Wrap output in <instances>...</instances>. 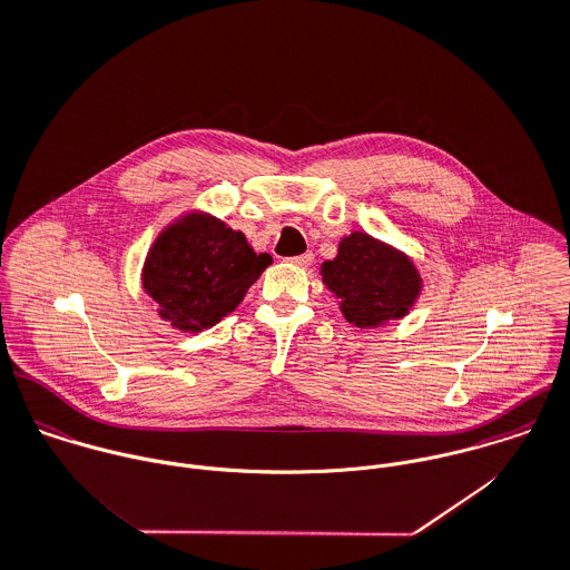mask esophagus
<instances>
[{
  "label": "esophagus",
  "mask_w": 570,
  "mask_h": 570,
  "mask_svg": "<svg viewBox=\"0 0 570 570\" xmlns=\"http://www.w3.org/2000/svg\"><path fill=\"white\" fill-rule=\"evenodd\" d=\"M312 261H314V254H312V252H305V254H301V256L289 258V263H292V265H296V267H309V265H312Z\"/></svg>",
  "instance_id": "esophagus-1"
}]
</instances>
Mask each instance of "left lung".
Wrapping results in <instances>:
<instances>
[{"mask_svg": "<svg viewBox=\"0 0 570 570\" xmlns=\"http://www.w3.org/2000/svg\"><path fill=\"white\" fill-rule=\"evenodd\" d=\"M321 276L341 301L345 321L361 330L404 318L422 294V276L411 256L367 232L343 236L336 258L321 265Z\"/></svg>", "mask_w": 570, "mask_h": 570, "instance_id": "obj_1", "label": "left lung"}]
</instances>
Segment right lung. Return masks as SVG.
<instances>
[{"label": "right lung", "mask_w": 570, "mask_h": 570, "mask_svg": "<svg viewBox=\"0 0 570 570\" xmlns=\"http://www.w3.org/2000/svg\"><path fill=\"white\" fill-rule=\"evenodd\" d=\"M267 265L272 256L256 254L243 232L191 209L155 238L144 261L141 285L159 305L161 321L196 334L232 314Z\"/></svg>", "instance_id": "right-lung-1"}]
</instances>
